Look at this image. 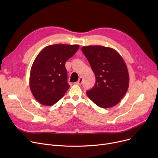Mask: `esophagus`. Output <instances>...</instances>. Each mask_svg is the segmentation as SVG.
I'll use <instances>...</instances> for the list:
<instances>
[{
    "label": "esophagus",
    "mask_w": 158,
    "mask_h": 158,
    "mask_svg": "<svg viewBox=\"0 0 158 158\" xmlns=\"http://www.w3.org/2000/svg\"><path fill=\"white\" fill-rule=\"evenodd\" d=\"M82 77H80L79 79V80H78L77 82H76V84H77V85H81L82 84Z\"/></svg>",
    "instance_id": "esophagus-1"
}]
</instances>
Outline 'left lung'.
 I'll use <instances>...</instances> for the list:
<instances>
[{
  "label": "left lung",
  "instance_id": "left-lung-1",
  "mask_svg": "<svg viewBox=\"0 0 158 158\" xmlns=\"http://www.w3.org/2000/svg\"><path fill=\"white\" fill-rule=\"evenodd\" d=\"M81 50L96 78L95 86L86 92L87 96L102 108L117 105L129 88V73L123 59L110 47L89 45Z\"/></svg>",
  "mask_w": 158,
  "mask_h": 158
}]
</instances>
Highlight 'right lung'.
Masks as SVG:
<instances>
[{
  "mask_svg": "<svg viewBox=\"0 0 158 158\" xmlns=\"http://www.w3.org/2000/svg\"><path fill=\"white\" fill-rule=\"evenodd\" d=\"M79 48V45L55 44L38 54L31 66L29 86L38 102L52 106L64 96L70 87L65 63Z\"/></svg>",
  "mask_w": 158,
  "mask_h": 158,
  "instance_id": "right-lung-1",
  "label": "right lung"
}]
</instances>
